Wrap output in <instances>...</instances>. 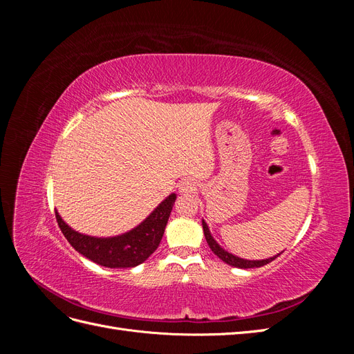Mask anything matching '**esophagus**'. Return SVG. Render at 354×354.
<instances>
[{
	"label": "esophagus",
	"instance_id": "34e87169",
	"mask_svg": "<svg viewBox=\"0 0 354 354\" xmlns=\"http://www.w3.org/2000/svg\"><path fill=\"white\" fill-rule=\"evenodd\" d=\"M196 189V183L194 180L186 178L180 183V192L181 194H190V192H194Z\"/></svg>",
	"mask_w": 354,
	"mask_h": 354
}]
</instances>
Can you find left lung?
Returning <instances> with one entry per match:
<instances>
[{
    "mask_svg": "<svg viewBox=\"0 0 354 354\" xmlns=\"http://www.w3.org/2000/svg\"><path fill=\"white\" fill-rule=\"evenodd\" d=\"M202 227H203V234H205V239H207V243L209 245L211 251L216 254L220 260H223L224 263H227L232 267H239V269H254V267L266 266L267 263H270L274 259H277V255H281V254H277V255L270 257V259H266V260H245V259H241V257L233 255V254L227 252L224 248H221V246L217 243V241L212 238L208 224L203 220H202Z\"/></svg>",
    "mask_w": 354,
    "mask_h": 354,
    "instance_id": "left-lung-1",
    "label": "left lung"
}]
</instances>
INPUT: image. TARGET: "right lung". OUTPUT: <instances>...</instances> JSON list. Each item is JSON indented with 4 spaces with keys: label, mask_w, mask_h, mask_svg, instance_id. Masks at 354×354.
I'll use <instances>...</instances> for the list:
<instances>
[{
    "label": "right lung",
    "mask_w": 354,
    "mask_h": 354,
    "mask_svg": "<svg viewBox=\"0 0 354 354\" xmlns=\"http://www.w3.org/2000/svg\"><path fill=\"white\" fill-rule=\"evenodd\" d=\"M176 198V194H171L138 226L112 238H95L73 230L57 211L56 218L62 233L81 255L111 269H127L142 264L155 252L164 236Z\"/></svg>",
    "instance_id": "obj_1"
}]
</instances>
